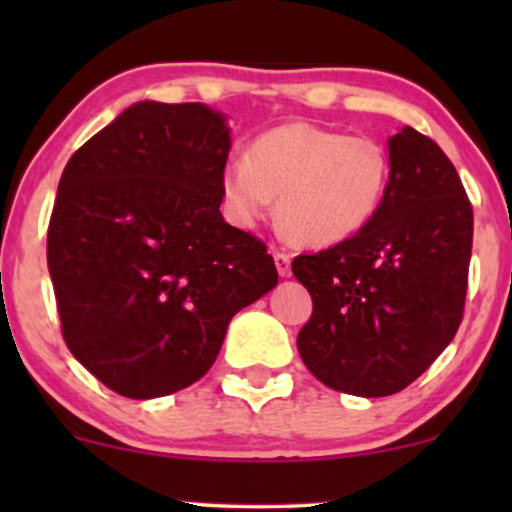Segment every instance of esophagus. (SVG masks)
I'll return each instance as SVG.
<instances>
[{
    "mask_svg": "<svg viewBox=\"0 0 512 512\" xmlns=\"http://www.w3.org/2000/svg\"><path fill=\"white\" fill-rule=\"evenodd\" d=\"M274 262H276V269H279L281 276L291 274V255H289V252L274 250Z\"/></svg>",
    "mask_w": 512,
    "mask_h": 512,
    "instance_id": "1",
    "label": "esophagus"
}]
</instances>
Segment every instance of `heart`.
<instances>
[{
  "mask_svg": "<svg viewBox=\"0 0 512 512\" xmlns=\"http://www.w3.org/2000/svg\"><path fill=\"white\" fill-rule=\"evenodd\" d=\"M390 170L378 139L289 122L260 134L248 156L228 161L221 187L240 223L262 219L279 197L276 219L286 238L334 245L378 214Z\"/></svg>",
  "mask_w": 512,
  "mask_h": 512,
  "instance_id": "obj_1",
  "label": "heart"
}]
</instances>
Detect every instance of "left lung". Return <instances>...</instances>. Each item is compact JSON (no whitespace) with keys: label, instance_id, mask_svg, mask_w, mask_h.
Instances as JSON below:
<instances>
[{"label":"left lung","instance_id":"8db88e82","mask_svg":"<svg viewBox=\"0 0 512 512\" xmlns=\"http://www.w3.org/2000/svg\"><path fill=\"white\" fill-rule=\"evenodd\" d=\"M390 182L356 236L291 269L313 298L298 354L320 383L387 397L455 337L467 298L474 214L443 149L414 127L390 139Z\"/></svg>","mask_w":512,"mask_h":512}]
</instances>
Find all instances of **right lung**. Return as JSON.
Wrapping results in <instances>:
<instances>
[{
    "label": "right lung",
    "instance_id": "obj_1",
    "mask_svg": "<svg viewBox=\"0 0 512 512\" xmlns=\"http://www.w3.org/2000/svg\"><path fill=\"white\" fill-rule=\"evenodd\" d=\"M228 151L214 110L144 101L64 166L48 226L62 337L117 395L197 383L231 317L279 281L267 245L219 211Z\"/></svg>",
    "mask_w": 512,
    "mask_h": 512
}]
</instances>
